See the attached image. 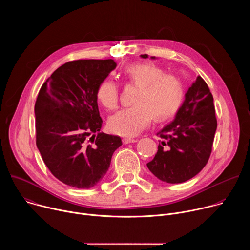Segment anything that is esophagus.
Listing matches in <instances>:
<instances>
[{
  "instance_id": "esophagus-1",
  "label": "esophagus",
  "mask_w": 250,
  "mask_h": 250,
  "mask_svg": "<svg viewBox=\"0 0 250 250\" xmlns=\"http://www.w3.org/2000/svg\"><path fill=\"white\" fill-rule=\"evenodd\" d=\"M137 141V139H135V138H129V137H125L124 139H123V142L125 145H127V144H131V142H136Z\"/></svg>"
}]
</instances>
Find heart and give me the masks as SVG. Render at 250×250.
<instances>
[{
  "mask_svg": "<svg viewBox=\"0 0 250 250\" xmlns=\"http://www.w3.org/2000/svg\"><path fill=\"white\" fill-rule=\"evenodd\" d=\"M125 75L139 88L133 106L121 111L109 121L110 129L123 136H134L146 128L152 121L162 122L172 117L184 99V84L174 74L150 62L129 65ZM97 98L104 108L114 112L120 104V91L116 82L105 79L98 87Z\"/></svg>",
  "mask_w": 250,
  "mask_h": 250,
  "instance_id": "1",
  "label": "heart"
}]
</instances>
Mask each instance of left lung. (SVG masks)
<instances>
[{
  "instance_id": "left-lung-1",
  "label": "left lung",
  "mask_w": 250,
  "mask_h": 250,
  "mask_svg": "<svg viewBox=\"0 0 250 250\" xmlns=\"http://www.w3.org/2000/svg\"><path fill=\"white\" fill-rule=\"evenodd\" d=\"M217 125L212 95L205 80L198 76L175 120L157 132L161 140L157 153L147 163L148 169L166 183L191 179L208 161Z\"/></svg>"
}]
</instances>
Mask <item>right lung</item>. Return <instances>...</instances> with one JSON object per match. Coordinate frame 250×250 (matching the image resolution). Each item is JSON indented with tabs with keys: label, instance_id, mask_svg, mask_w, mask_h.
Returning <instances> with one entry per match:
<instances>
[{
	"label": "right lung",
	"instance_id": "obj_1",
	"mask_svg": "<svg viewBox=\"0 0 250 250\" xmlns=\"http://www.w3.org/2000/svg\"><path fill=\"white\" fill-rule=\"evenodd\" d=\"M116 66L113 59L66 62L43 83L35 101L37 146L52 175L68 186L98 184L123 145L120 136L100 132L97 103L99 85Z\"/></svg>",
	"mask_w": 250,
	"mask_h": 250
}]
</instances>
